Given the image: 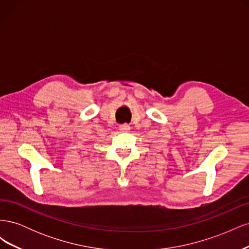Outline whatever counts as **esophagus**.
I'll return each instance as SVG.
<instances>
[{
    "instance_id": "1",
    "label": "esophagus",
    "mask_w": 249,
    "mask_h": 249,
    "mask_svg": "<svg viewBox=\"0 0 249 249\" xmlns=\"http://www.w3.org/2000/svg\"><path fill=\"white\" fill-rule=\"evenodd\" d=\"M130 129H131V126H130V124H124L119 125V130L123 131V132L130 131Z\"/></svg>"
}]
</instances>
